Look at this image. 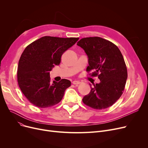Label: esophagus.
<instances>
[{"instance_id":"34e87169","label":"esophagus","mask_w":148,"mask_h":148,"mask_svg":"<svg viewBox=\"0 0 148 148\" xmlns=\"http://www.w3.org/2000/svg\"><path fill=\"white\" fill-rule=\"evenodd\" d=\"M80 83H81V82H79V81H73V84H75V85L79 84H80Z\"/></svg>"}]
</instances>
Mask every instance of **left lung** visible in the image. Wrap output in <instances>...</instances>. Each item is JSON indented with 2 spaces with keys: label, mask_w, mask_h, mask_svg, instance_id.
<instances>
[{
  "label": "left lung",
  "mask_w": 148,
  "mask_h": 148,
  "mask_svg": "<svg viewBox=\"0 0 148 148\" xmlns=\"http://www.w3.org/2000/svg\"><path fill=\"white\" fill-rule=\"evenodd\" d=\"M88 57V73L98 76L99 83L94 84L82 101L84 104L101 110L112 106L123 94L127 79V69L122 54L115 44L102 38H84L77 42Z\"/></svg>",
  "instance_id": "left-lung-1"
}]
</instances>
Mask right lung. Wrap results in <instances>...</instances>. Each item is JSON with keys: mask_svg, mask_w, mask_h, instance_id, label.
I'll list each match as a JSON object with an SVG mask.
<instances>
[{"mask_svg": "<svg viewBox=\"0 0 148 148\" xmlns=\"http://www.w3.org/2000/svg\"><path fill=\"white\" fill-rule=\"evenodd\" d=\"M79 38L43 36L27 45L22 53L17 68V81L29 101L40 108L59 103L71 82L62 79L51 82L50 71L60 63L63 53Z\"/></svg>", "mask_w": 148, "mask_h": 148, "instance_id": "right-lung-1", "label": "right lung"}]
</instances>
